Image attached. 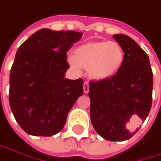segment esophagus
<instances>
[{
	"instance_id": "34e87169",
	"label": "esophagus",
	"mask_w": 161,
	"mask_h": 161,
	"mask_svg": "<svg viewBox=\"0 0 161 161\" xmlns=\"http://www.w3.org/2000/svg\"><path fill=\"white\" fill-rule=\"evenodd\" d=\"M88 91H89V84L87 82H85L84 83V92L86 94V93H88Z\"/></svg>"
}]
</instances>
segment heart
<instances>
[{
  "label": "heart",
  "instance_id": "1",
  "mask_svg": "<svg viewBox=\"0 0 161 161\" xmlns=\"http://www.w3.org/2000/svg\"><path fill=\"white\" fill-rule=\"evenodd\" d=\"M70 65L78 71L87 69L91 78L106 80L116 75L124 62V51L116 41H92L79 46L75 56L68 58Z\"/></svg>",
  "mask_w": 161,
  "mask_h": 161
}]
</instances>
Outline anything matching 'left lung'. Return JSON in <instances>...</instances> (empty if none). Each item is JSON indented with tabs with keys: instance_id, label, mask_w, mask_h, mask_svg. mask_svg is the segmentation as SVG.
<instances>
[{
	"instance_id": "obj_1",
	"label": "left lung",
	"mask_w": 161,
	"mask_h": 161,
	"mask_svg": "<svg viewBox=\"0 0 161 161\" xmlns=\"http://www.w3.org/2000/svg\"><path fill=\"white\" fill-rule=\"evenodd\" d=\"M113 38L122 45L124 62L116 75L106 80L90 81V118L96 132L109 141L131 138L144 122L152 105L153 73L147 54L130 37Z\"/></svg>"
}]
</instances>
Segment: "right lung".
I'll list each match as a JSON object with an SVG mask.
<instances>
[{"instance_id": "right-lung-1", "label": "right lung", "mask_w": 161, "mask_h": 161, "mask_svg": "<svg viewBox=\"0 0 161 161\" xmlns=\"http://www.w3.org/2000/svg\"><path fill=\"white\" fill-rule=\"evenodd\" d=\"M83 33L42 28L16 51L10 72L9 102L23 130L51 136L64 126L68 112L83 95V79L64 78L67 51Z\"/></svg>"}]
</instances>
